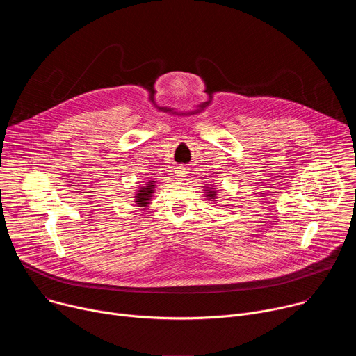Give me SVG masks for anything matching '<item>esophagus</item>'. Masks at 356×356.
Here are the masks:
<instances>
[{
  "mask_svg": "<svg viewBox=\"0 0 356 356\" xmlns=\"http://www.w3.org/2000/svg\"><path fill=\"white\" fill-rule=\"evenodd\" d=\"M188 169L187 168H184V166H179L177 168V170H176V176L179 177V179H184V177H187L188 176Z\"/></svg>",
  "mask_w": 356,
  "mask_h": 356,
  "instance_id": "1",
  "label": "esophagus"
}]
</instances>
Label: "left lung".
Here are the masks:
<instances>
[{
	"mask_svg": "<svg viewBox=\"0 0 356 356\" xmlns=\"http://www.w3.org/2000/svg\"><path fill=\"white\" fill-rule=\"evenodd\" d=\"M217 190H216V187L211 184V186H206V188H204V197H207V200H211V201H216L217 200Z\"/></svg>",
	"mask_w": 356,
	"mask_h": 356,
	"instance_id": "left-lung-1",
	"label": "left lung"
}]
</instances>
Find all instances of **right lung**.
Listing matches in <instances>:
<instances>
[{
	"instance_id": "obj_1",
	"label": "right lung",
	"mask_w": 356,
	"mask_h": 356,
	"mask_svg": "<svg viewBox=\"0 0 356 356\" xmlns=\"http://www.w3.org/2000/svg\"><path fill=\"white\" fill-rule=\"evenodd\" d=\"M156 180H149L146 181L143 186H139V188L135 191L134 200L136 202L138 207L146 209L150 204V200H152V194L155 193V186H156Z\"/></svg>"
}]
</instances>
